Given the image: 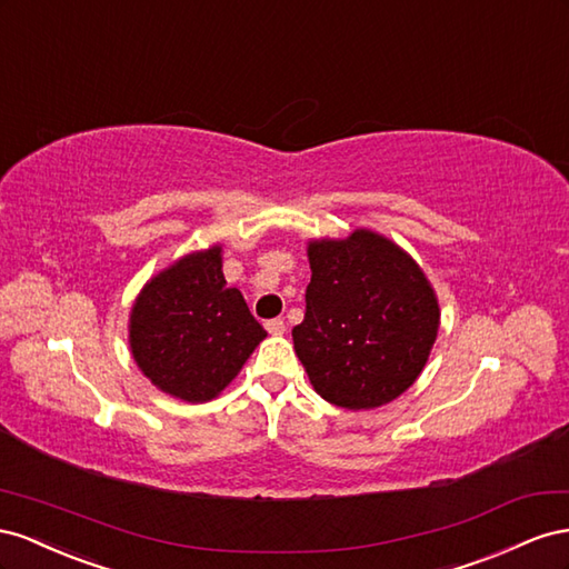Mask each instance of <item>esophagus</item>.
Here are the masks:
<instances>
[{"instance_id":"esophagus-1","label":"esophagus","mask_w":569,"mask_h":569,"mask_svg":"<svg viewBox=\"0 0 569 569\" xmlns=\"http://www.w3.org/2000/svg\"><path fill=\"white\" fill-rule=\"evenodd\" d=\"M264 327L271 336H283L286 333V321L283 319H269Z\"/></svg>"}]
</instances>
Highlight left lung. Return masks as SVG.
Instances as JSON below:
<instances>
[{
  "label": "left lung",
  "instance_id": "1",
  "mask_svg": "<svg viewBox=\"0 0 569 569\" xmlns=\"http://www.w3.org/2000/svg\"><path fill=\"white\" fill-rule=\"evenodd\" d=\"M312 279L293 346L315 391L346 410L393 402L427 367L436 290L408 250L371 229L307 242Z\"/></svg>",
  "mask_w": 569,
  "mask_h": 569
}]
</instances>
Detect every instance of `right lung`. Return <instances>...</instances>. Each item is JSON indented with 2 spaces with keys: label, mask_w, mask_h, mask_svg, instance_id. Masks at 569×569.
<instances>
[{
  "label": "right lung",
  "mask_w": 569,
  "mask_h": 569,
  "mask_svg": "<svg viewBox=\"0 0 569 569\" xmlns=\"http://www.w3.org/2000/svg\"><path fill=\"white\" fill-rule=\"evenodd\" d=\"M221 267L219 242L178 257L140 288L128 315L138 369L183 402L214 400L267 338Z\"/></svg>",
  "instance_id": "obj_1"
}]
</instances>
